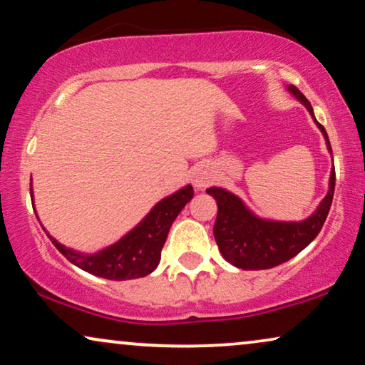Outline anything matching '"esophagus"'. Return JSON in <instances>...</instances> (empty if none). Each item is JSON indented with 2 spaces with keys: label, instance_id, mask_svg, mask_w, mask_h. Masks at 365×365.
Returning a JSON list of instances; mask_svg holds the SVG:
<instances>
[{
  "label": "esophagus",
  "instance_id": "obj_1",
  "mask_svg": "<svg viewBox=\"0 0 365 365\" xmlns=\"http://www.w3.org/2000/svg\"><path fill=\"white\" fill-rule=\"evenodd\" d=\"M213 182V172L207 165H200L195 168V172L192 175V183L197 190H203Z\"/></svg>",
  "mask_w": 365,
  "mask_h": 365
}]
</instances>
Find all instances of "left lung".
I'll use <instances>...</instances> for the list:
<instances>
[{"label":"left lung","mask_w":365,"mask_h":365,"mask_svg":"<svg viewBox=\"0 0 365 365\" xmlns=\"http://www.w3.org/2000/svg\"><path fill=\"white\" fill-rule=\"evenodd\" d=\"M287 90L305 105L319 130L324 133L329 152H332L327 132L315 120L310 101L294 85H289ZM334 188L335 170L332 168L327 195L324 197L312 215L300 222L265 220L252 213L245 203L233 193L218 187L207 188L208 195L217 200L218 212L215 225H213V235H215L218 250L222 252L223 259L244 270L272 269L290 260L319 235L332 205Z\"/></svg>","instance_id":"obj_1"}]
</instances>
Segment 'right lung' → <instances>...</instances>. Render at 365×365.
<instances>
[{
	"mask_svg": "<svg viewBox=\"0 0 365 365\" xmlns=\"http://www.w3.org/2000/svg\"><path fill=\"white\" fill-rule=\"evenodd\" d=\"M33 193V192H31ZM193 188L187 185L178 192L160 200L147 217L130 230L116 244L96 252V254H80L53 239V245L81 270L103 277L108 280L140 279L157 269L162 249L167 240L170 227L182 208L192 200Z\"/></svg>",
	"mask_w": 365,
	"mask_h": 365,
	"instance_id": "obj_1",
	"label": "right lung"
}]
</instances>
